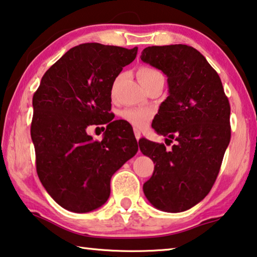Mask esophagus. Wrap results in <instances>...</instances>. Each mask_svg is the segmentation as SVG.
<instances>
[{
  "mask_svg": "<svg viewBox=\"0 0 257 257\" xmlns=\"http://www.w3.org/2000/svg\"><path fill=\"white\" fill-rule=\"evenodd\" d=\"M134 136H136V139L139 141V139L141 138V132L138 128H134Z\"/></svg>",
  "mask_w": 257,
  "mask_h": 257,
  "instance_id": "1",
  "label": "esophagus"
}]
</instances>
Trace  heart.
Segmentation results:
<instances>
[{
	"instance_id": "heart-1",
	"label": "heart",
	"mask_w": 257,
	"mask_h": 257,
	"mask_svg": "<svg viewBox=\"0 0 257 257\" xmlns=\"http://www.w3.org/2000/svg\"><path fill=\"white\" fill-rule=\"evenodd\" d=\"M161 72L152 69V68H140L138 71V78H139L140 82L146 80V79L151 78L155 74H159ZM121 117L124 118L126 121H128L130 124H132L136 127H145L149 121H151L153 117L152 110L144 109V108H127L124 109L121 111Z\"/></svg>"
}]
</instances>
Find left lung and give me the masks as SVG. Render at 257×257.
Listing matches in <instances>:
<instances>
[{
  "label": "left lung",
  "mask_w": 257,
  "mask_h": 257,
  "mask_svg": "<svg viewBox=\"0 0 257 257\" xmlns=\"http://www.w3.org/2000/svg\"><path fill=\"white\" fill-rule=\"evenodd\" d=\"M140 57L168 77L169 96L152 126L176 141L169 152L163 144L140 139V151L155 164L144 193L160 210L181 212L215 184L231 139L230 103L218 73L193 47L152 46Z\"/></svg>",
  "instance_id": "8db88e82"
}]
</instances>
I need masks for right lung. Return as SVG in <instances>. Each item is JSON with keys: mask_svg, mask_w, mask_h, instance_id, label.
Wrapping results in <instances>:
<instances>
[{"mask_svg": "<svg viewBox=\"0 0 257 257\" xmlns=\"http://www.w3.org/2000/svg\"><path fill=\"white\" fill-rule=\"evenodd\" d=\"M138 47L82 43L47 70L33 95L31 137L37 172L48 194L66 210L89 212L110 195V180L136 155L138 142L125 121L112 120L111 89ZM108 123L102 142L87 134Z\"/></svg>", "mask_w": 257, "mask_h": 257, "instance_id": "obj_1", "label": "right lung"}]
</instances>
